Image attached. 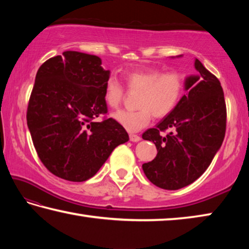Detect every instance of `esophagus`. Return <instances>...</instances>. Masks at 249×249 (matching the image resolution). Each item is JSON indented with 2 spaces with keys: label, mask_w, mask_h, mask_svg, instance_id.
Instances as JSON below:
<instances>
[{
  "label": "esophagus",
  "mask_w": 249,
  "mask_h": 249,
  "mask_svg": "<svg viewBox=\"0 0 249 249\" xmlns=\"http://www.w3.org/2000/svg\"><path fill=\"white\" fill-rule=\"evenodd\" d=\"M129 140L130 142H137L141 141V137L138 136V135H135V134H129Z\"/></svg>",
  "instance_id": "34e87169"
}]
</instances>
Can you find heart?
Masks as SVG:
<instances>
[{"mask_svg":"<svg viewBox=\"0 0 249 249\" xmlns=\"http://www.w3.org/2000/svg\"><path fill=\"white\" fill-rule=\"evenodd\" d=\"M129 91H138L137 109H122L114 119L128 132H137L149 124L151 116L162 119L177 107L184 89L183 75L176 70H136L124 77ZM125 96L124 87L114 77L104 86V101L108 107L117 108Z\"/></svg>","mask_w":249,"mask_h":249,"instance_id":"obj_1","label":"heart"}]
</instances>
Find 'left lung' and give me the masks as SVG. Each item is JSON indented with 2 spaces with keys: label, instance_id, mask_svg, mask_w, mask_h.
I'll use <instances>...</instances> for the list:
<instances>
[{
  "label": "left lung",
  "instance_id": "left-lung-1",
  "mask_svg": "<svg viewBox=\"0 0 249 249\" xmlns=\"http://www.w3.org/2000/svg\"><path fill=\"white\" fill-rule=\"evenodd\" d=\"M196 74L185 79L187 94L155 128L142 134L157 148L154 160L142 165L151 183L166 190L187 187L203 175L224 141L226 104L215 75L196 59ZM170 130L167 135L161 131Z\"/></svg>",
  "mask_w": 249,
  "mask_h": 249
}]
</instances>
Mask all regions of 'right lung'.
<instances>
[{"label": "right lung", "instance_id": "right-lung-1", "mask_svg": "<svg viewBox=\"0 0 249 249\" xmlns=\"http://www.w3.org/2000/svg\"><path fill=\"white\" fill-rule=\"evenodd\" d=\"M98 56L65 52L36 73L27 107V126L37 155L59 178L82 182L93 177L116 146L129 140L107 113L104 86L109 71Z\"/></svg>", "mask_w": 249, "mask_h": 249}]
</instances>
